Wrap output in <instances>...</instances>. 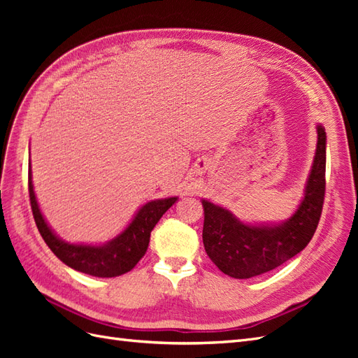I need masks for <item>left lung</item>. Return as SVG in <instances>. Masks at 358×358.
<instances>
[{"label":"left lung","mask_w":358,"mask_h":358,"mask_svg":"<svg viewBox=\"0 0 358 358\" xmlns=\"http://www.w3.org/2000/svg\"><path fill=\"white\" fill-rule=\"evenodd\" d=\"M317 150L297 210L279 224H246L222 206L201 200L206 254L236 279L263 275L297 255L310 242L326 192V129L317 125Z\"/></svg>","instance_id":"1"}]
</instances>
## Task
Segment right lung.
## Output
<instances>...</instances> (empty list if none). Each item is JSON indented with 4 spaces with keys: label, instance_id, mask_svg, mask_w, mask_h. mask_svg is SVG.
<instances>
[{
    "label": "right lung",
    "instance_id": "obj_1",
    "mask_svg": "<svg viewBox=\"0 0 358 358\" xmlns=\"http://www.w3.org/2000/svg\"><path fill=\"white\" fill-rule=\"evenodd\" d=\"M28 189L37 229L50 251L64 264L78 270V272L96 278H115L129 272L146 254L150 231L154 230L161 216L178 201V197L148 201L136 212L134 218L125 227V230L113 237L112 241L103 245H83L69 243L59 239L46 222L38 208L34 185H32L31 164L28 171Z\"/></svg>",
    "mask_w": 358,
    "mask_h": 358
}]
</instances>
